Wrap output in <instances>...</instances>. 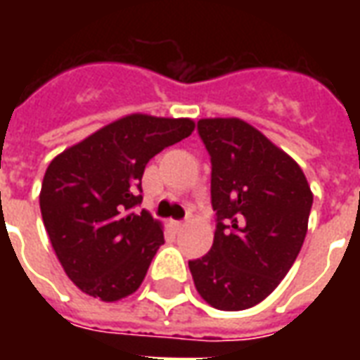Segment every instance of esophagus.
I'll list each match as a JSON object with an SVG mask.
<instances>
[{
	"mask_svg": "<svg viewBox=\"0 0 360 360\" xmlns=\"http://www.w3.org/2000/svg\"><path fill=\"white\" fill-rule=\"evenodd\" d=\"M183 226H185V224H183V221H179V219H172V221H169V227H172L175 233H177V231H181V227Z\"/></svg>",
	"mask_w": 360,
	"mask_h": 360,
	"instance_id": "1",
	"label": "esophagus"
}]
</instances>
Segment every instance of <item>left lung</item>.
Instances as JSON below:
<instances>
[{
    "label": "left lung",
    "mask_w": 360,
    "mask_h": 360,
    "mask_svg": "<svg viewBox=\"0 0 360 360\" xmlns=\"http://www.w3.org/2000/svg\"><path fill=\"white\" fill-rule=\"evenodd\" d=\"M210 154L216 233L188 262L196 291L219 310L255 307L279 285L307 235L312 193L304 173L243 119H200Z\"/></svg>",
    "instance_id": "left-lung-1"
}]
</instances>
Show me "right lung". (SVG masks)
<instances>
[{
  "mask_svg": "<svg viewBox=\"0 0 360 360\" xmlns=\"http://www.w3.org/2000/svg\"><path fill=\"white\" fill-rule=\"evenodd\" d=\"M193 131L191 119L133 113L51 160L40 191L44 227L82 293L113 302L141 287L164 245L162 224L136 212L142 173L152 158Z\"/></svg>",
  "mask_w": 360,
  "mask_h": 360,
  "instance_id": "1",
  "label": "right lung"
}]
</instances>
